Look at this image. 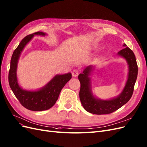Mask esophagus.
Masks as SVG:
<instances>
[{
    "label": "esophagus",
    "instance_id": "obj_1",
    "mask_svg": "<svg viewBox=\"0 0 147 147\" xmlns=\"http://www.w3.org/2000/svg\"><path fill=\"white\" fill-rule=\"evenodd\" d=\"M78 74H79V72L77 69H74L72 72V76L74 77H77L78 75Z\"/></svg>",
    "mask_w": 147,
    "mask_h": 147
}]
</instances>
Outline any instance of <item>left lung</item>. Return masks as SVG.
I'll use <instances>...</instances> for the list:
<instances>
[{
    "mask_svg": "<svg viewBox=\"0 0 147 147\" xmlns=\"http://www.w3.org/2000/svg\"><path fill=\"white\" fill-rule=\"evenodd\" d=\"M123 49L117 55L124 58L128 65V78L121 93L116 97L109 100L97 98L92 92L91 78L95 65H89L79 74L78 80L81 84L80 99L83 108L88 112L94 114H107L112 113L127 103L133 95L134 86L138 77V67L133 52L124 44Z\"/></svg>",
    "mask_w": 147,
    "mask_h": 147,
    "instance_id": "1",
    "label": "left lung"
}]
</instances>
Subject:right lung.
I'll return each mask as SVG.
<instances>
[{
    "label": "right lung",
    "instance_id": "add662e5",
    "mask_svg": "<svg viewBox=\"0 0 147 147\" xmlns=\"http://www.w3.org/2000/svg\"><path fill=\"white\" fill-rule=\"evenodd\" d=\"M36 35L45 36L47 34L38 32L28 35L22 40L14 50L10 62L8 82L14 95L24 107L33 111H41L51 108L55 104L61 90L71 79L72 74L70 72L57 74L44 86L34 90H25L19 86L17 77L18 61L25 47Z\"/></svg>",
    "mask_w": 147,
    "mask_h": 147
}]
</instances>
